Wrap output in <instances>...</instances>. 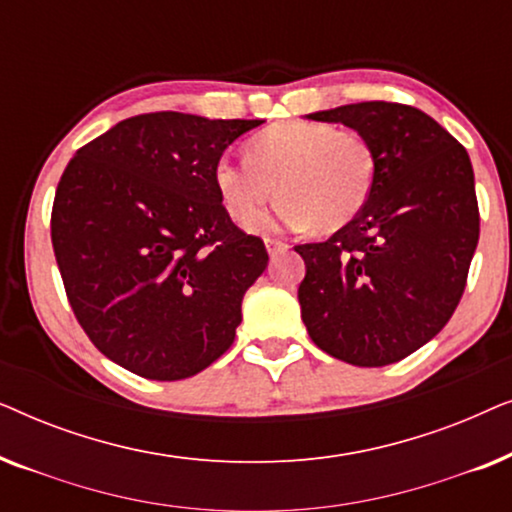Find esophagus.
<instances>
[{"mask_svg": "<svg viewBox=\"0 0 512 512\" xmlns=\"http://www.w3.org/2000/svg\"><path fill=\"white\" fill-rule=\"evenodd\" d=\"M265 249H268L270 256H277V254H282V251L289 249V244L282 242V240H272V237H268V240H265Z\"/></svg>", "mask_w": 512, "mask_h": 512, "instance_id": "1", "label": "esophagus"}]
</instances>
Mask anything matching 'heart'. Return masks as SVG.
Returning a JSON list of instances; mask_svg holds the SVG:
<instances>
[{
	"mask_svg": "<svg viewBox=\"0 0 512 512\" xmlns=\"http://www.w3.org/2000/svg\"><path fill=\"white\" fill-rule=\"evenodd\" d=\"M242 160L214 165V184L235 221H249L277 193L275 212L254 230L310 226L335 233L363 212L373 193L377 160L366 135L331 123H282L251 137Z\"/></svg>",
	"mask_w": 512,
	"mask_h": 512,
	"instance_id": "obj_1",
	"label": "heart"
}]
</instances>
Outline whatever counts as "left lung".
Returning a JSON list of instances; mask_svg holds the SVG:
<instances>
[{
  "label": "left lung",
  "mask_w": 512,
  "mask_h": 512,
  "mask_svg": "<svg viewBox=\"0 0 512 512\" xmlns=\"http://www.w3.org/2000/svg\"><path fill=\"white\" fill-rule=\"evenodd\" d=\"M375 149L373 193L326 242L298 244L300 310L314 345L352 366L417 352L457 310L480 237L473 165L429 114L398 102L317 111Z\"/></svg>",
  "instance_id": "obj_1"
}]
</instances>
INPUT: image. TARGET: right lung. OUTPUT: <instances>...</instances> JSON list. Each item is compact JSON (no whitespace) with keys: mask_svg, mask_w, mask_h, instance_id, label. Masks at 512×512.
I'll list each match as a JSON object with an SVG mask.
<instances>
[{"mask_svg":"<svg viewBox=\"0 0 512 512\" xmlns=\"http://www.w3.org/2000/svg\"><path fill=\"white\" fill-rule=\"evenodd\" d=\"M261 123L139 114L62 172L51 242L67 300L90 342L130 373L184 380L233 345L268 251L230 221L214 165Z\"/></svg>","mask_w":512,"mask_h":512,"instance_id":"add662e5","label":"right lung"}]
</instances>
